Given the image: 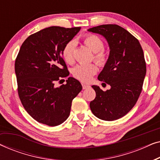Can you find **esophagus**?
<instances>
[{
	"mask_svg": "<svg viewBox=\"0 0 160 160\" xmlns=\"http://www.w3.org/2000/svg\"><path fill=\"white\" fill-rule=\"evenodd\" d=\"M82 88L83 89H86L89 88V85L86 84H82Z\"/></svg>",
	"mask_w": 160,
	"mask_h": 160,
	"instance_id": "esophagus-1",
	"label": "esophagus"
}]
</instances>
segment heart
I'll return each mask as SVG.
<instances>
[{"mask_svg": "<svg viewBox=\"0 0 160 160\" xmlns=\"http://www.w3.org/2000/svg\"><path fill=\"white\" fill-rule=\"evenodd\" d=\"M84 44L93 52V60L100 66H104L108 60V54L104 50V43L99 37L94 34H87L83 38ZM76 47V41H69L65 43L62 49V56L65 62L73 63L74 52ZM98 71L95 64L78 65L73 68L72 73L73 77L82 82H89Z\"/></svg>", "mask_w": 160, "mask_h": 160, "instance_id": "obj_1", "label": "heart"}]
</instances>
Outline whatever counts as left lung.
Wrapping results in <instances>:
<instances>
[{
  "instance_id": "left-lung-1",
  "label": "left lung",
  "mask_w": 160,
  "mask_h": 160,
  "mask_svg": "<svg viewBox=\"0 0 160 160\" xmlns=\"http://www.w3.org/2000/svg\"><path fill=\"white\" fill-rule=\"evenodd\" d=\"M88 31L103 36L110 47L108 60L98 79L110 85L111 89L104 92L92 86L96 97L89 106L99 119L117 120L134 107L141 93L146 73L143 51L138 40L117 25H99Z\"/></svg>"
}]
</instances>
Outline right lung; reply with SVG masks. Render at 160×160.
<instances>
[{"instance_id": "obj_1", "label": "right lung", "mask_w": 160, "mask_h": 160, "mask_svg": "<svg viewBox=\"0 0 160 160\" xmlns=\"http://www.w3.org/2000/svg\"><path fill=\"white\" fill-rule=\"evenodd\" d=\"M80 29L44 28L28 36L17 54L15 73L19 98L26 111L40 123L54 127L65 122L72 101L82 89L81 83L72 77L65 84L54 86L69 75L62 49Z\"/></svg>"}]
</instances>
